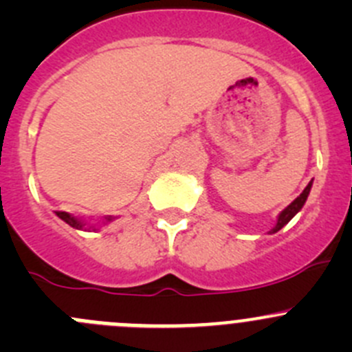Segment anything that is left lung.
<instances>
[{
  "label": "left lung",
  "mask_w": 352,
  "mask_h": 352,
  "mask_svg": "<svg viewBox=\"0 0 352 352\" xmlns=\"http://www.w3.org/2000/svg\"><path fill=\"white\" fill-rule=\"evenodd\" d=\"M311 184H314V180H310V184H308V186L305 187L303 192H301L300 196H298L296 199H294V201L291 202V204L287 206L286 209H283V211L279 212V216H278V223H276V226H274V228H272L271 232H269V233H278L279 230H281L283 226H285V225H287V223H289L291 219H293V216L296 214V212L300 211L301 208H303V204H305V202H307L308 194H310Z\"/></svg>",
  "instance_id": "8db88e82"
}]
</instances>
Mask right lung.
<instances>
[{
	"label": "right lung",
	"mask_w": 352,
	"mask_h": 352,
	"mask_svg": "<svg viewBox=\"0 0 352 352\" xmlns=\"http://www.w3.org/2000/svg\"><path fill=\"white\" fill-rule=\"evenodd\" d=\"M58 216L63 219V221H66L67 225L73 226V228H76V230H91V228L95 230V226H90V228H87V226H85V225H87V223H83V221H81V219L74 218V216H71L69 212L58 211ZM112 219H113L112 216H107V218H105V221H104V225H105V223H110V221H112Z\"/></svg>",
	"instance_id": "1"
}]
</instances>
